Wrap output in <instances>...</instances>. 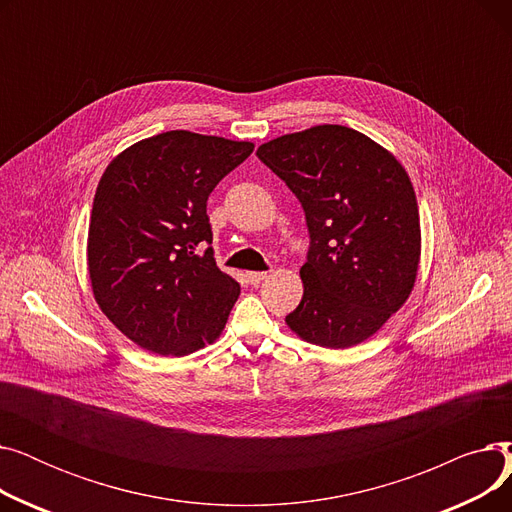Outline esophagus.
Returning <instances> with one entry per match:
<instances>
[{
    "label": "esophagus",
    "mask_w": 512,
    "mask_h": 512,
    "mask_svg": "<svg viewBox=\"0 0 512 512\" xmlns=\"http://www.w3.org/2000/svg\"><path fill=\"white\" fill-rule=\"evenodd\" d=\"M265 278H267L265 272H247V280H249V284H253V286L261 284Z\"/></svg>",
    "instance_id": "obj_1"
}]
</instances>
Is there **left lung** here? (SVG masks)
<instances>
[{"mask_svg": "<svg viewBox=\"0 0 512 512\" xmlns=\"http://www.w3.org/2000/svg\"><path fill=\"white\" fill-rule=\"evenodd\" d=\"M257 157L297 195L311 238L288 328L326 348L367 340L415 286L421 228L409 174L382 145L338 124L284 134Z\"/></svg>", "mask_w": 512, "mask_h": 512, "instance_id": "1", "label": "left lung"}]
</instances>
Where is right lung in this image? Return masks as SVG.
<instances>
[{"instance_id": "obj_1", "label": "right lung", "mask_w": 512, "mask_h": 512, "mask_svg": "<svg viewBox=\"0 0 512 512\" xmlns=\"http://www.w3.org/2000/svg\"><path fill=\"white\" fill-rule=\"evenodd\" d=\"M255 145L170 130L124 149L93 199L95 301L134 344L184 357L218 338L240 286L213 259L207 199Z\"/></svg>"}]
</instances>
